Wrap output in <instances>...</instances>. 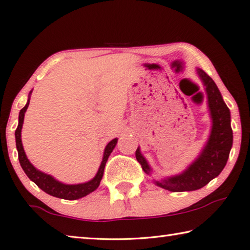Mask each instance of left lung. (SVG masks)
I'll use <instances>...</instances> for the list:
<instances>
[{"mask_svg":"<svg viewBox=\"0 0 250 250\" xmlns=\"http://www.w3.org/2000/svg\"><path fill=\"white\" fill-rule=\"evenodd\" d=\"M196 73L204 84L207 96L211 128L206 145L197 158L180 174L153 180L154 184L171 192L196 191L208 184L221 174L225 167L232 146V130L230 126V111L224 101L221 91L208 75L201 68ZM135 158L147 175L152 168L141 153L140 146L135 151Z\"/></svg>","mask_w":250,"mask_h":250,"instance_id":"8db88e82","label":"left lung"}]
</instances>
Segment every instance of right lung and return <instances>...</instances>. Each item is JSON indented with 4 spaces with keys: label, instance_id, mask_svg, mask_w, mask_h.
<instances>
[{
    "label": "right lung",
    "instance_id": "1",
    "mask_svg": "<svg viewBox=\"0 0 250 250\" xmlns=\"http://www.w3.org/2000/svg\"><path fill=\"white\" fill-rule=\"evenodd\" d=\"M31 95H32V91L29 92L28 100L26 104H25V107L23 109H21L20 115H19V125H18V129L15 130L16 149H18V152H19L20 164L21 167H22L23 171L25 172V174L28 176L29 180L33 181L34 183L39 186L41 189H43L45 193H47L49 195L55 196V197L62 198V200H68V201L78 200V198H82L83 196L88 195V194H90L91 192H94L95 189H97V188H98L100 184V181L103 179L105 163H107L109 155L111 154V152L117 146L118 139L117 138L113 139V140L110 141L108 145L105 146L103 161H101L98 172H97V174L95 175L94 179H91L88 182H84V183H79V184L62 183V182H59L58 180L55 179L54 176L46 174V173L37 170V168L34 167L31 162H29L26 154H25L24 147L22 145V139H21V132H22L24 116L28 108Z\"/></svg>",
    "mask_w": 250,
    "mask_h": 250
}]
</instances>
